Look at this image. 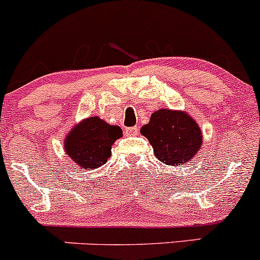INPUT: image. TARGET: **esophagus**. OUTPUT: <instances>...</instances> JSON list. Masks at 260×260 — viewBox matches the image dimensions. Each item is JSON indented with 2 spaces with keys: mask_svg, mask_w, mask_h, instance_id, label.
Listing matches in <instances>:
<instances>
[{
  "mask_svg": "<svg viewBox=\"0 0 260 260\" xmlns=\"http://www.w3.org/2000/svg\"><path fill=\"white\" fill-rule=\"evenodd\" d=\"M138 133V127H127L125 128V135L136 136Z\"/></svg>",
  "mask_w": 260,
  "mask_h": 260,
  "instance_id": "1",
  "label": "esophagus"
}]
</instances>
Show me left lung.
I'll list each match as a JSON object with an SVG mask.
<instances>
[{
	"mask_svg": "<svg viewBox=\"0 0 260 260\" xmlns=\"http://www.w3.org/2000/svg\"><path fill=\"white\" fill-rule=\"evenodd\" d=\"M141 133L153 147L154 156L164 164L185 165L203 145V133L186 112L158 109L141 128Z\"/></svg>",
	"mask_w": 260,
	"mask_h": 260,
	"instance_id": "obj_1",
	"label": "left lung"
}]
</instances>
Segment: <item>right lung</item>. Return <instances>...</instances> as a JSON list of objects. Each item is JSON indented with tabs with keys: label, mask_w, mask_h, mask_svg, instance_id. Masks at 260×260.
<instances>
[{
	"label": "right lung",
	"mask_w": 260,
	"mask_h": 260,
	"mask_svg": "<svg viewBox=\"0 0 260 260\" xmlns=\"http://www.w3.org/2000/svg\"><path fill=\"white\" fill-rule=\"evenodd\" d=\"M123 131L99 117L81 120L65 137L64 149L70 158L83 169H96L112 154L114 141L122 137Z\"/></svg>",
	"instance_id": "obj_1"
}]
</instances>
